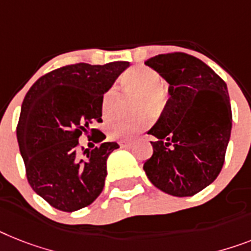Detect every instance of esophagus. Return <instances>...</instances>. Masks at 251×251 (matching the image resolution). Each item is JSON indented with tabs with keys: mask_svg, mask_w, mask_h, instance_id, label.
I'll return each mask as SVG.
<instances>
[{
	"mask_svg": "<svg viewBox=\"0 0 251 251\" xmlns=\"http://www.w3.org/2000/svg\"><path fill=\"white\" fill-rule=\"evenodd\" d=\"M118 144H119V146H121V148H128V146H130V145H132V141L119 140V141H118Z\"/></svg>",
	"mask_w": 251,
	"mask_h": 251,
	"instance_id": "1",
	"label": "esophagus"
}]
</instances>
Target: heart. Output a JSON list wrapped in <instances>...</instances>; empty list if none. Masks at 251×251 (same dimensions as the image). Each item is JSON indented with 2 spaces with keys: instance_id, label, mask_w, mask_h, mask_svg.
Wrapping results in <instances>:
<instances>
[{
  "instance_id": "1",
  "label": "heart",
  "mask_w": 251,
  "mask_h": 251,
  "mask_svg": "<svg viewBox=\"0 0 251 251\" xmlns=\"http://www.w3.org/2000/svg\"><path fill=\"white\" fill-rule=\"evenodd\" d=\"M123 83L132 90L142 93L145 100L141 106L146 107L149 105L152 109L160 106L164 99L163 92V78L156 70L148 66H136L128 70L123 75ZM117 97V88L110 87L103 93L101 100V113L103 118L111 117L114 111V103ZM148 124V118H114L107 123V133L111 138H132L138 132L144 129Z\"/></svg>"
}]
</instances>
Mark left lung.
Returning <instances> with one entry per match:
<instances>
[{
	"mask_svg": "<svg viewBox=\"0 0 251 251\" xmlns=\"http://www.w3.org/2000/svg\"><path fill=\"white\" fill-rule=\"evenodd\" d=\"M145 64L169 83L171 97L148 132L156 141L144 171L165 194L195 195L214 182L225 163L232 128L227 84L187 53H163Z\"/></svg>",
	"mask_w": 251,
	"mask_h": 251,
	"instance_id": "left-lung-1",
	"label": "left lung"
}]
</instances>
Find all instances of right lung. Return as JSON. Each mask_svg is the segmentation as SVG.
<instances>
[{
	"instance_id": "add662e5",
	"label": "right lung",
	"mask_w": 251,
	"mask_h": 251,
	"mask_svg": "<svg viewBox=\"0 0 251 251\" xmlns=\"http://www.w3.org/2000/svg\"><path fill=\"white\" fill-rule=\"evenodd\" d=\"M128 66L127 61L63 66L41 76L24 97L16 127L19 149L29 185L53 208L75 212L102 191L106 160L119 145L102 142L80 152L78 138L90 132L92 122H102L103 93ZM95 137L101 142L105 134L97 130Z\"/></svg>"
}]
</instances>
